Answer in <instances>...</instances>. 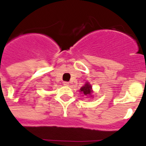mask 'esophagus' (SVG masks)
<instances>
[{
	"mask_svg": "<svg viewBox=\"0 0 146 146\" xmlns=\"http://www.w3.org/2000/svg\"><path fill=\"white\" fill-rule=\"evenodd\" d=\"M64 86H69V82H64Z\"/></svg>",
	"mask_w": 146,
	"mask_h": 146,
	"instance_id": "1",
	"label": "esophagus"
}]
</instances>
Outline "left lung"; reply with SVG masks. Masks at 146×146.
Listing matches in <instances>:
<instances>
[{"mask_svg": "<svg viewBox=\"0 0 146 146\" xmlns=\"http://www.w3.org/2000/svg\"><path fill=\"white\" fill-rule=\"evenodd\" d=\"M91 86L88 83H86L84 86H82L80 88V92H82V94H84L86 96L87 95H91V92H92V90H91Z\"/></svg>", "mask_w": 146, "mask_h": 146, "instance_id": "obj_1", "label": "left lung"}]
</instances>
